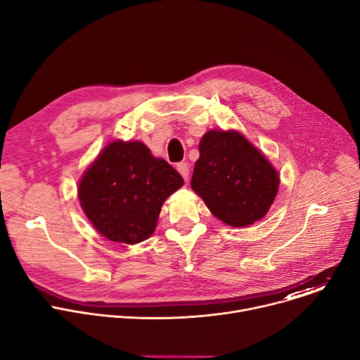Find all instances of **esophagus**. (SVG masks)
<instances>
[{
    "label": "esophagus",
    "instance_id": "obj_1",
    "mask_svg": "<svg viewBox=\"0 0 360 360\" xmlns=\"http://www.w3.org/2000/svg\"><path fill=\"white\" fill-rule=\"evenodd\" d=\"M176 169H178V172L182 175V178H184L185 181L189 179V165H188L186 162L178 164V165H176Z\"/></svg>",
    "mask_w": 360,
    "mask_h": 360
}]
</instances>
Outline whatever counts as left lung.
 Segmentation results:
<instances>
[{
    "label": "left lung",
    "mask_w": 360,
    "mask_h": 360,
    "mask_svg": "<svg viewBox=\"0 0 360 360\" xmlns=\"http://www.w3.org/2000/svg\"><path fill=\"white\" fill-rule=\"evenodd\" d=\"M191 186L219 221L239 228L268 214L279 175L240 132L214 129L199 142Z\"/></svg>",
    "instance_id": "obj_1"
}]
</instances>
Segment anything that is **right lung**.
<instances>
[{"label": "right lung", "mask_w": 360, "mask_h": 360, "mask_svg": "<svg viewBox=\"0 0 360 360\" xmlns=\"http://www.w3.org/2000/svg\"><path fill=\"white\" fill-rule=\"evenodd\" d=\"M182 185V176L145 143L114 141L85 171L78 198L102 236L134 245L153 233L162 203Z\"/></svg>", "instance_id": "obj_1"}]
</instances>
